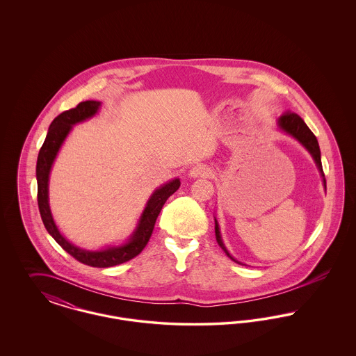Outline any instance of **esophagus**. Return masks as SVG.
Returning <instances> with one entry per match:
<instances>
[{
	"label": "esophagus",
	"instance_id": "1",
	"mask_svg": "<svg viewBox=\"0 0 356 356\" xmlns=\"http://www.w3.org/2000/svg\"><path fill=\"white\" fill-rule=\"evenodd\" d=\"M189 177L192 179H196V177H209L212 175V170L205 165V164H197L195 167H192L189 172H188Z\"/></svg>",
	"mask_w": 356,
	"mask_h": 356
}]
</instances>
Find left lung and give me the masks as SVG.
Segmentation results:
<instances>
[{"mask_svg":"<svg viewBox=\"0 0 356 356\" xmlns=\"http://www.w3.org/2000/svg\"><path fill=\"white\" fill-rule=\"evenodd\" d=\"M277 129L280 132H283L284 135L291 136L292 138H295L302 147H305V151L311 154L316 168L319 170V175L322 177L323 186L325 189V179H324V173H323L322 159H321L322 154H321L319 143H318L315 135L311 132V129L307 127L305 120L296 113H286L277 119ZM215 234H216L218 244L220 245L221 250L225 252V254L237 264H243L227 250V247L222 241V237H221L220 227H219V221L216 219V216H215ZM243 266H245V264H243Z\"/></svg>","mask_w":356,"mask_h":356,"instance_id":"left-lung-1","label":"left lung"}]
</instances>
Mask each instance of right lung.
Masks as SVG:
<instances>
[{
    "mask_svg": "<svg viewBox=\"0 0 356 356\" xmlns=\"http://www.w3.org/2000/svg\"><path fill=\"white\" fill-rule=\"evenodd\" d=\"M102 108V102L95 100L80 102L76 108L63 112L51 121V127L45 137V141L38 152L37 165H35V177H37V202L42 222L47 231L69 254H72L79 261L90 267L106 268L118 264H122L140 254L149 237L152 235L153 227L156 219L163 208V205L168 200L170 195H173L179 186L180 179L175 177L165 184L156 188L147 200V204L137 220L134 232L129 237L118 245H106L100 250H84L81 247L74 245L64 236L51 215L49 205V177L54 160L60 152L63 144L65 143L73 127L84 122L86 120L95 118Z\"/></svg>",
    "mask_w": 356,
    "mask_h": 356,
    "instance_id": "obj_1",
    "label": "right lung"
}]
</instances>
